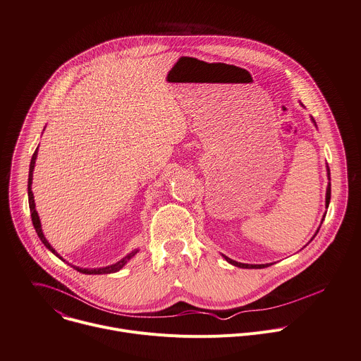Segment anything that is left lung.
Masks as SVG:
<instances>
[{
    "label": "left lung",
    "mask_w": 361,
    "mask_h": 361,
    "mask_svg": "<svg viewBox=\"0 0 361 361\" xmlns=\"http://www.w3.org/2000/svg\"><path fill=\"white\" fill-rule=\"evenodd\" d=\"M302 105V104H301ZM304 106V105H302ZM311 121L314 122V125L317 126V123H315V121H314V118L311 116ZM326 177H329V185H326V192H325V206L329 207V204H330V199H331V176H330V169H329V166H326ZM324 217H325V214L322 216V220H324ZM322 220H321V223H322ZM321 227V226H319ZM319 227H318V231H319ZM318 231L315 232V235L318 233ZM315 235L312 236V239L315 238ZM311 239V240H312ZM223 257L228 262V264H232L233 267H238V268H245V269H262V268H268L269 265H272V264H265V265H249V264H240V262H236V260H233V259H231V257H227V256H224L223 255Z\"/></svg>",
    "instance_id": "obj_1"
}]
</instances>
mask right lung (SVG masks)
<instances>
[{
  "label": "right lung",
  "mask_w": 361,
  "mask_h": 361,
  "mask_svg": "<svg viewBox=\"0 0 361 361\" xmlns=\"http://www.w3.org/2000/svg\"><path fill=\"white\" fill-rule=\"evenodd\" d=\"M37 151H39V147L36 148V151H35V154H32V157H31V161H30V171H28V185H27V190H28V206H30V212H31V220H32V226H35V228H36V232H37V235H39V238H40V240L44 243V246L53 253V255H56L59 259H61L63 262H66L64 260L56 250H54V247L49 243V240L46 239V236H44V233H43V231H42V223H40V217H39V213L36 212V203H35V195H32V191H31V184H32V171H35V166H36V159H37ZM138 253V249H134L133 252L130 253H128L125 257H122L121 260H118L116 264H112V265H108V267H102V268H79V267H75V265H72V264H68L72 267V268H75L78 272H80V274H86V275H102V274H114V272H118V271H121L128 262L133 259L135 255Z\"/></svg>",
  "instance_id": "right-lung-1"
}]
</instances>
